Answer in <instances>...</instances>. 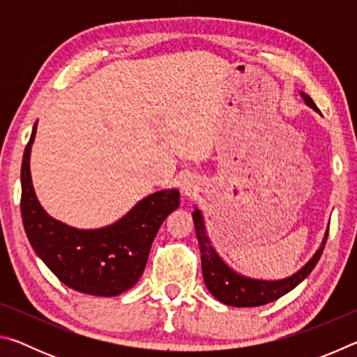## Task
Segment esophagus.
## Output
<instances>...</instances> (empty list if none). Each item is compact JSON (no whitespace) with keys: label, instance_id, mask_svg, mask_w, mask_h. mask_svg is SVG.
Instances as JSON below:
<instances>
[{"label":"esophagus","instance_id":"obj_1","mask_svg":"<svg viewBox=\"0 0 357 357\" xmlns=\"http://www.w3.org/2000/svg\"><path fill=\"white\" fill-rule=\"evenodd\" d=\"M181 189H183V192L185 193V195H192V193H195V190H197L195 181H193L192 178L190 179H184L183 184H181Z\"/></svg>","mask_w":357,"mask_h":357}]
</instances>
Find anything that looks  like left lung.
<instances>
[{
  "instance_id": "obj_1",
  "label": "left lung",
  "mask_w": 357,
  "mask_h": 357,
  "mask_svg": "<svg viewBox=\"0 0 357 357\" xmlns=\"http://www.w3.org/2000/svg\"><path fill=\"white\" fill-rule=\"evenodd\" d=\"M301 98L304 99L307 105L318 112L315 102H313L309 96L301 91ZM192 217L193 223H195L198 244H200L202 271L204 283H206L209 293L213 294L217 301L231 307L264 305L291 291V289L298 287L317 266L318 259L324 250V244L326 241H328L329 233L328 227L324 233V238L321 241V245L318 247V250L313 253V257L302 266L298 273H294L293 275L287 277V279L280 280H259L239 274L233 268H229V266L223 261L219 253H217L213 243H211L202 211L195 208V211L192 213Z\"/></svg>"
}]
</instances>
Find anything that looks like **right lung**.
<instances>
[{"label":"right lung","mask_w":357,"mask_h":357,"mask_svg":"<svg viewBox=\"0 0 357 357\" xmlns=\"http://www.w3.org/2000/svg\"><path fill=\"white\" fill-rule=\"evenodd\" d=\"M38 123L23 153L22 219L29 244L64 285L93 296H118L140 279L157 231L179 206V190L165 189L138 202L110 225L82 229L53 219L36 197L29 155Z\"/></svg>","instance_id":"right-lung-1"}]
</instances>
